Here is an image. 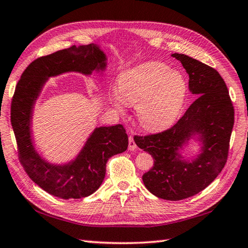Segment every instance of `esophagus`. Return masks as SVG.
I'll return each mask as SVG.
<instances>
[{
    "label": "esophagus",
    "instance_id": "34e87169",
    "mask_svg": "<svg viewBox=\"0 0 248 248\" xmlns=\"http://www.w3.org/2000/svg\"><path fill=\"white\" fill-rule=\"evenodd\" d=\"M135 149H138V146H137V144H135V142H134L132 135H130V137H129V150H131V152H133V150H135Z\"/></svg>",
    "mask_w": 248,
    "mask_h": 248
}]
</instances>
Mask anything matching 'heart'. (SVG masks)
Segmentation results:
<instances>
[{
	"instance_id": "heart-1",
	"label": "heart",
	"mask_w": 248,
	"mask_h": 248,
	"mask_svg": "<svg viewBox=\"0 0 248 248\" xmlns=\"http://www.w3.org/2000/svg\"><path fill=\"white\" fill-rule=\"evenodd\" d=\"M114 103L137 105L140 125L150 131L166 129L175 123L185 103L188 85L182 73L162 62H146L120 76Z\"/></svg>"
}]
</instances>
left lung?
Listing matches in <instances>:
<instances>
[{
	"label": "left lung",
	"instance_id": "left-lung-1",
	"mask_svg": "<svg viewBox=\"0 0 248 248\" xmlns=\"http://www.w3.org/2000/svg\"><path fill=\"white\" fill-rule=\"evenodd\" d=\"M172 57L188 73L189 90L197 99L173 127L135 135L134 142L154 159V167L143 175L145 187L158 198L179 201L205 189L224 169L234 108L226 82L215 69L183 53ZM195 135L202 143V154L189 162L179 150Z\"/></svg>",
	"mask_w": 248,
	"mask_h": 248
}]
</instances>
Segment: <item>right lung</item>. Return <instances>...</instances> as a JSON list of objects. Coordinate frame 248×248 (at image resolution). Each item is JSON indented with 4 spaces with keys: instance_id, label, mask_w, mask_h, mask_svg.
<instances>
[{
    "instance_id": "add662e5",
    "label": "right lung",
    "mask_w": 248,
    "mask_h": 248,
    "mask_svg": "<svg viewBox=\"0 0 248 248\" xmlns=\"http://www.w3.org/2000/svg\"><path fill=\"white\" fill-rule=\"evenodd\" d=\"M106 56L98 45L72 46L31 62L15 89L11 121L17 140L19 161L32 181L43 190L61 199H80L98 190L105 177L106 162L128 148L123 124L95 128L78 156L57 166L44 160L33 146L31 120L33 106L47 79L67 72L90 75L104 71Z\"/></svg>"
}]
</instances>
